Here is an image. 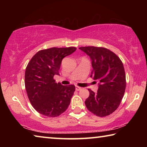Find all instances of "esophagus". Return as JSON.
Wrapping results in <instances>:
<instances>
[{
    "label": "esophagus",
    "mask_w": 147,
    "mask_h": 147,
    "mask_svg": "<svg viewBox=\"0 0 147 147\" xmlns=\"http://www.w3.org/2000/svg\"><path fill=\"white\" fill-rule=\"evenodd\" d=\"M82 88H80V87H78V86H76V91H80L81 90Z\"/></svg>",
    "instance_id": "esophagus-1"
}]
</instances>
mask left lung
I'll return each instance as SVG.
<instances>
[{
	"mask_svg": "<svg viewBox=\"0 0 147 147\" xmlns=\"http://www.w3.org/2000/svg\"><path fill=\"white\" fill-rule=\"evenodd\" d=\"M90 57L93 71L91 77L98 80L97 93L90 89L85 101L89 111L98 117L114 112L123 98L126 89V75L123 63L116 54L104 47L93 46L79 48Z\"/></svg>",
	"mask_w": 147,
	"mask_h": 147,
	"instance_id": "left-lung-1",
	"label": "left lung"
}]
</instances>
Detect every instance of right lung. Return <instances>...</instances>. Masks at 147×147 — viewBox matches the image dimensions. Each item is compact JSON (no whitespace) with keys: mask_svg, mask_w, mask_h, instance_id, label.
<instances>
[{"mask_svg":"<svg viewBox=\"0 0 147 147\" xmlns=\"http://www.w3.org/2000/svg\"><path fill=\"white\" fill-rule=\"evenodd\" d=\"M76 50L74 47L41 50L27 65L24 75L27 95L32 106L41 115L56 117L70 104L75 86L56 83L54 76L59 75L63 58Z\"/></svg>","mask_w":147,"mask_h":147,"instance_id":"1","label":"right lung"}]
</instances>
